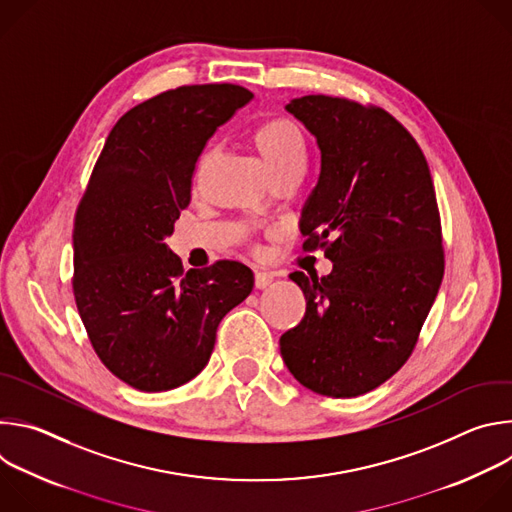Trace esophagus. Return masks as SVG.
I'll return each instance as SVG.
<instances>
[{"label":"esophagus","instance_id":"34e87169","mask_svg":"<svg viewBox=\"0 0 512 512\" xmlns=\"http://www.w3.org/2000/svg\"><path fill=\"white\" fill-rule=\"evenodd\" d=\"M271 281H273V277H271L269 273H265V271H257V273H255V287H257V289L269 287Z\"/></svg>","mask_w":512,"mask_h":512}]
</instances>
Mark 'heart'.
I'll use <instances>...</instances> for the list:
<instances>
[{
    "mask_svg": "<svg viewBox=\"0 0 512 512\" xmlns=\"http://www.w3.org/2000/svg\"><path fill=\"white\" fill-rule=\"evenodd\" d=\"M251 143L265 164L271 180L283 174H304L308 166V143L304 131L289 119H271L257 125ZM212 154H204L196 168V180L204 174Z\"/></svg>",
    "mask_w": 512,
    "mask_h": 512,
    "instance_id": "obj_1",
    "label": "heart"
}]
</instances>
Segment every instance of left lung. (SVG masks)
Masks as SVG:
<instances>
[{"instance_id": "obj_1", "label": "left lung", "mask_w": 512, "mask_h": 512, "mask_svg": "<svg viewBox=\"0 0 512 512\" xmlns=\"http://www.w3.org/2000/svg\"><path fill=\"white\" fill-rule=\"evenodd\" d=\"M285 111L318 143L320 176L300 233L304 249L324 247L332 271L289 275L304 291L306 314L279 350L306 389L364 395L403 367L442 285L431 174L415 139L383 109L306 95Z\"/></svg>"}]
</instances>
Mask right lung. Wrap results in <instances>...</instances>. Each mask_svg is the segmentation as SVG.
Returning a JSON list of instances; mask_svg holds the SVG:
<instances>
[{"label": "right lung", "instance_id": "add662e5", "mask_svg": "<svg viewBox=\"0 0 512 512\" xmlns=\"http://www.w3.org/2000/svg\"><path fill=\"white\" fill-rule=\"evenodd\" d=\"M251 99L237 85L166 91L115 123L91 174L72 231V287L95 352L137 391L194 379L218 324L253 289V271L239 261L182 275L166 245L206 141Z\"/></svg>", "mask_w": 512, "mask_h": 512}]
</instances>
